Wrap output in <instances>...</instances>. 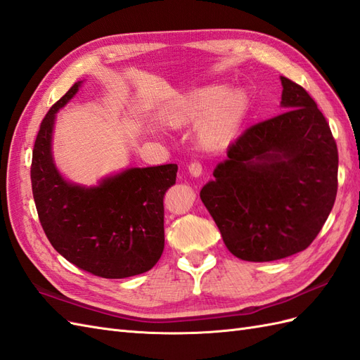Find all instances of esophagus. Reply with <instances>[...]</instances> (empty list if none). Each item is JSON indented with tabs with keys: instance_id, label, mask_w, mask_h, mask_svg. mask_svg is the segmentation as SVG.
<instances>
[{
	"instance_id": "obj_1",
	"label": "esophagus",
	"mask_w": 360,
	"mask_h": 360,
	"mask_svg": "<svg viewBox=\"0 0 360 360\" xmlns=\"http://www.w3.org/2000/svg\"><path fill=\"white\" fill-rule=\"evenodd\" d=\"M188 169H189V174L192 175V177H200L201 172H203V166H201L200 162H192L188 166Z\"/></svg>"
}]
</instances>
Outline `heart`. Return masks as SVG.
<instances>
[{"label": "heart", "mask_w": 360, "mask_h": 360, "mask_svg": "<svg viewBox=\"0 0 360 360\" xmlns=\"http://www.w3.org/2000/svg\"><path fill=\"white\" fill-rule=\"evenodd\" d=\"M249 108V98L243 90H227L223 85H210L197 90L174 105L166 122L172 128H180L198 120L200 143L209 150L224 146L238 133Z\"/></svg>", "instance_id": "b5f03b06"}]
</instances>
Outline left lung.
<instances>
[{"instance_id": "left-lung-1", "label": "left lung", "mask_w": 360, "mask_h": 360, "mask_svg": "<svg viewBox=\"0 0 360 360\" xmlns=\"http://www.w3.org/2000/svg\"><path fill=\"white\" fill-rule=\"evenodd\" d=\"M283 114L248 128L200 191L226 248L266 262L310 246L338 192V146L316 102L281 76Z\"/></svg>"}]
</instances>
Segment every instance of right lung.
<instances>
[{"mask_svg": "<svg viewBox=\"0 0 360 360\" xmlns=\"http://www.w3.org/2000/svg\"><path fill=\"white\" fill-rule=\"evenodd\" d=\"M76 82L42 119L32 157V191L44 232L67 261L110 279L145 274L165 248L163 197L177 165L129 168L85 188L67 181L51 155L56 112L77 93Z\"/></svg>", "mask_w": 360, "mask_h": 360, "instance_id": "1", "label": "right lung"}]
</instances>
